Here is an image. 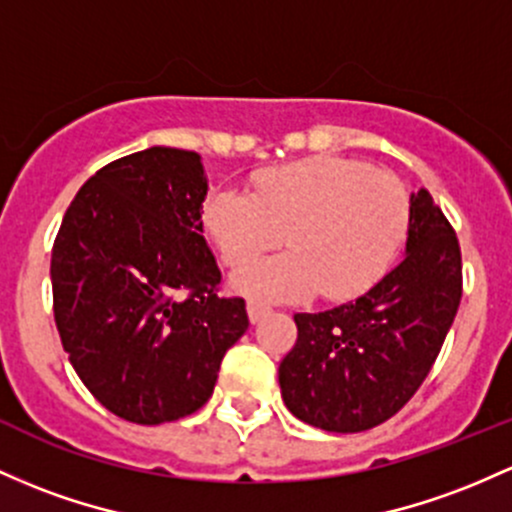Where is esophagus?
Segmentation results:
<instances>
[{"instance_id": "1", "label": "esophagus", "mask_w": 512, "mask_h": 512, "mask_svg": "<svg viewBox=\"0 0 512 512\" xmlns=\"http://www.w3.org/2000/svg\"><path fill=\"white\" fill-rule=\"evenodd\" d=\"M269 311H272V308L265 306V303L247 301V316H250V323H257V320H262Z\"/></svg>"}]
</instances>
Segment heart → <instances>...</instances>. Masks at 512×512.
I'll list each match as a JSON object with an SVG mask.
<instances>
[{
  "instance_id": "obj_1",
  "label": "heart",
  "mask_w": 512,
  "mask_h": 512,
  "mask_svg": "<svg viewBox=\"0 0 512 512\" xmlns=\"http://www.w3.org/2000/svg\"><path fill=\"white\" fill-rule=\"evenodd\" d=\"M228 267H244L285 235L290 252L240 269L233 286L265 301L362 296L384 277L408 226L406 187L350 157L320 155L255 174L250 196L221 189L201 211Z\"/></svg>"
}]
</instances>
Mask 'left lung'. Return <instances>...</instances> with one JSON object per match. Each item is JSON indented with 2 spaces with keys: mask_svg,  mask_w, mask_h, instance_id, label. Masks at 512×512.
I'll use <instances>...</instances> for the list:
<instances>
[{
  "mask_svg": "<svg viewBox=\"0 0 512 512\" xmlns=\"http://www.w3.org/2000/svg\"><path fill=\"white\" fill-rule=\"evenodd\" d=\"M462 301V252L428 189L411 194L406 257L359 299L296 313L299 338L279 364L291 413L328 432H362L420 389Z\"/></svg>",
  "mask_w": 512,
  "mask_h": 512,
  "instance_id": "obj_1",
  "label": "left lung"
}]
</instances>
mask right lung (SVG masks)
Masks as SVG:
<instances>
[{"label": "right lung", "instance_id": "obj_1", "mask_svg": "<svg viewBox=\"0 0 512 512\" xmlns=\"http://www.w3.org/2000/svg\"><path fill=\"white\" fill-rule=\"evenodd\" d=\"M206 192L199 155L155 145L89 177L55 238L60 340L89 393L131 423L199 411L250 325L243 299L216 294Z\"/></svg>", "mask_w": 512, "mask_h": 512}]
</instances>
